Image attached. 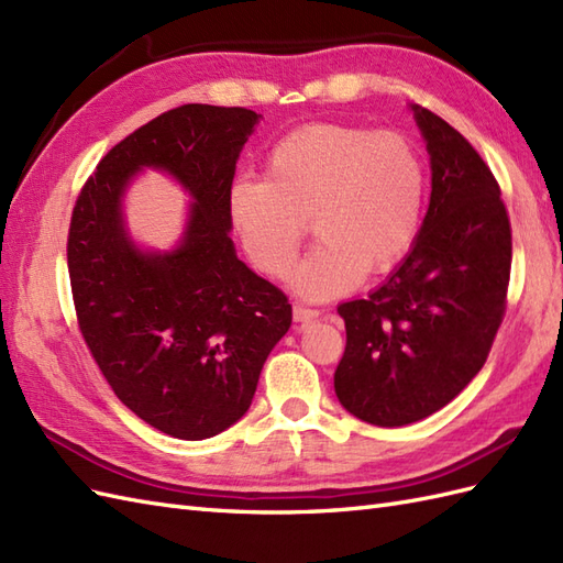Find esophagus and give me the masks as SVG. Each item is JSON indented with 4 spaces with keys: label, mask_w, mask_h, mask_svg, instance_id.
I'll return each mask as SVG.
<instances>
[{
    "label": "esophagus",
    "mask_w": 563,
    "mask_h": 563,
    "mask_svg": "<svg viewBox=\"0 0 563 563\" xmlns=\"http://www.w3.org/2000/svg\"><path fill=\"white\" fill-rule=\"evenodd\" d=\"M292 316H295V321L297 323H309V321H313V319H319V309H309V307H295L292 309Z\"/></svg>",
    "instance_id": "esophagus-1"
}]
</instances>
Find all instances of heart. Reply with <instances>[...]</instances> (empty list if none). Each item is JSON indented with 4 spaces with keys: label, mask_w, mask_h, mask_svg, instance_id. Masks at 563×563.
<instances>
[{
    "label": "heart",
    "mask_w": 563,
    "mask_h": 563,
    "mask_svg": "<svg viewBox=\"0 0 563 563\" xmlns=\"http://www.w3.org/2000/svg\"><path fill=\"white\" fill-rule=\"evenodd\" d=\"M423 197L426 168L409 137L309 123L273 144L266 178L240 176L230 185L228 213L252 264L271 278L292 271L311 219L321 240L292 287L307 299H328L411 250Z\"/></svg>",
    "instance_id": "1"
}]
</instances>
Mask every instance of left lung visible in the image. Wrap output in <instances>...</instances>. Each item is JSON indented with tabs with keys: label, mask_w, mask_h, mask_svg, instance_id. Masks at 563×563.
Here are the masks:
<instances>
[{
	"label": "left lung",
	"mask_w": 563,
	"mask_h": 563,
	"mask_svg": "<svg viewBox=\"0 0 563 563\" xmlns=\"http://www.w3.org/2000/svg\"><path fill=\"white\" fill-rule=\"evenodd\" d=\"M432 192L413 247L366 299L338 307L347 347L335 395L356 419L409 426L478 376L507 309L511 223L493 170L435 113L411 104Z\"/></svg>",
	"instance_id": "obj_1"
}]
</instances>
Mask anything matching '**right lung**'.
Here are the masks:
<instances>
[{
	"instance_id": "right-lung-1",
	"label": "right lung",
	"mask_w": 563,
	"mask_h": 563,
	"mask_svg": "<svg viewBox=\"0 0 563 563\" xmlns=\"http://www.w3.org/2000/svg\"><path fill=\"white\" fill-rule=\"evenodd\" d=\"M258 117L183 104L121 140L82 185L68 228L80 333L111 390L144 423L205 440L247 413L266 356L292 323L276 285L230 240L228 192ZM142 167L166 169L194 197L184 240L142 253L120 199Z\"/></svg>"
}]
</instances>
